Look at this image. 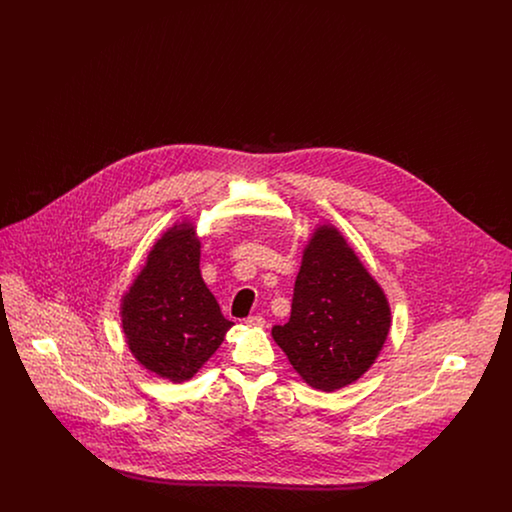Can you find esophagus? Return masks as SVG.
<instances>
[{
  "instance_id": "esophagus-1",
  "label": "esophagus",
  "mask_w": 512,
  "mask_h": 512,
  "mask_svg": "<svg viewBox=\"0 0 512 512\" xmlns=\"http://www.w3.org/2000/svg\"><path fill=\"white\" fill-rule=\"evenodd\" d=\"M247 326H253V328H263L267 322H265V318L259 317V315H253V317H247L244 320Z\"/></svg>"
}]
</instances>
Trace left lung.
I'll use <instances>...</instances> for the list:
<instances>
[{
  "instance_id": "left-lung-1",
  "label": "left lung",
  "mask_w": 512,
  "mask_h": 512,
  "mask_svg": "<svg viewBox=\"0 0 512 512\" xmlns=\"http://www.w3.org/2000/svg\"><path fill=\"white\" fill-rule=\"evenodd\" d=\"M391 326L390 303L340 230L318 226L303 249L292 317L272 338L315 390L359 380L380 355Z\"/></svg>"
}]
</instances>
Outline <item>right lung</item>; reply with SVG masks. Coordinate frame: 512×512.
Returning <instances> with one entry per match:
<instances>
[{"label":"right lung","instance_id":"1","mask_svg":"<svg viewBox=\"0 0 512 512\" xmlns=\"http://www.w3.org/2000/svg\"><path fill=\"white\" fill-rule=\"evenodd\" d=\"M199 247L192 222L174 224L122 295V332L132 355L174 384L194 378L234 326L201 278Z\"/></svg>","mask_w":512,"mask_h":512}]
</instances>
